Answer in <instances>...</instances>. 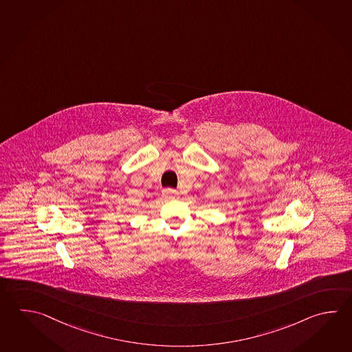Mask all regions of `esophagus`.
<instances>
[{
  "label": "esophagus",
  "mask_w": 352,
  "mask_h": 352,
  "mask_svg": "<svg viewBox=\"0 0 352 352\" xmlns=\"http://www.w3.org/2000/svg\"><path fill=\"white\" fill-rule=\"evenodd\" d=\"M163 194H164L165 197H173L174 194H177V190H174L172 188H166L163 190Z\"/></svg>",
  "instance_id": "esophagus-1"
}]
</instances>
